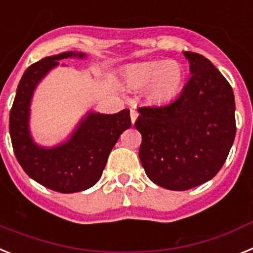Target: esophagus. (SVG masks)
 I'll list each match as a JSON object with an SVG mask.
<instances>
[{
    "mask_svg": "<svg viewBox=\"0 0 253 253\" xmlns=\"http://www.w3.org/2000/svg\"><path fill=\"white\" fill-rule=\"evenodd\" d=\"M129 116H131V122H132V124H135V121L137 120V117H139V112L135 111V109H131V112H129Z\"/></svg>",
    "mask_w": 253,
    "mask_h": 253,
    "instance_id": "1",
    "label": "esophagus"
}]
</instances>
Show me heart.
I'll return each instance as SVG.
<instances>
[{"mask_svg":"<svg viewBox=\"0 0 253 253\" xmlns=\"http://www.w3.org/2000/svg\"><path fill=\"white\" fill-rule=\"evenodd\" d=\"M122 81L129 90L144 89V96L148 102L163 104L181 91L184 69L173 60L136 63L122 72Z\"/></svg>","mask_w":253,"mask_h":253,"instance_id":"obj_1","label":"heart"}]
</instances>
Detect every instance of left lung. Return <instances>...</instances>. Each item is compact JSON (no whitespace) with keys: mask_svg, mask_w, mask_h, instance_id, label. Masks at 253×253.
Returning <instances> with one entry per match:
<instances>
[{"mask_svg":"<svg viewBox=\"0 0 253 253\" xmlns=\"http://www.w3.org/2000/svg\"><path fill=\"white\" fill-rule=\"evenodd\" d=\"M191 78L175 100L141 107L135 127L141 133L139 157L160 187L184 191L220 170L236 137L232 86L208 58L183 52Z\"/></svg>","mask_w":253,"mask_h":253,"instance_id":"left-lung-1","label":"left lung"}]
</instances>
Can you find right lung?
Here are the masks:
<instances>
[{
	"label": "right lung",
	"instance_id": "right-lung-1",
	"mask_svg": "<svg viewBox=\"0 0 253 253\" xmlns=\"http://www.w3.org/2000/svg\"><path fill=\"white\" fill-rule=\"evenodd\" d=\"M85 57L83 52L70 50L29 66L19 83L10 112V136L17 162L30 178L57 192L74 193L94 186L121 133L131 126L129 109L114 114L90 111L66 141L50 148L34 141L29 121L37 86L61 60Z\"/></svg>",
	"mask_w": 253,
	"mask_h": 253
}]
</instances>
